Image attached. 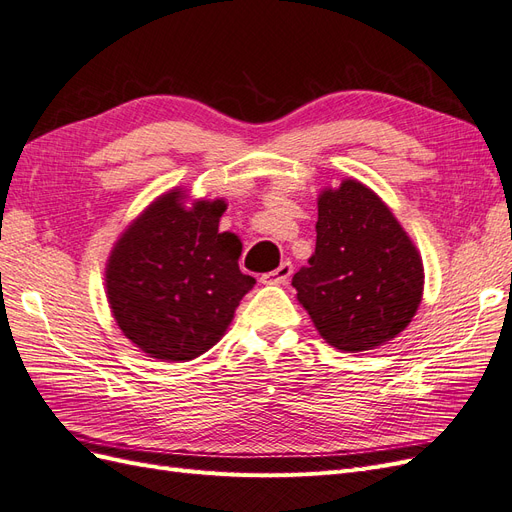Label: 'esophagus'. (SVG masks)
<instances>
[{
    "instance_id": "esophagus-1",
    "label": "esophagus",
    "mask_w": 512,
    "mask_h": 512,
    "mask_svg": "<svg viewBox=\"0 0 512 512\" xmlns=\"http://www.w3.org/2000/svg\"><path fill=\"white\" fill-rule=\"evenodd\" d=\"M290 275H292V262L286 260L275 271H269V273L262 275L260 282L262 284H269V286H282V284H286L290 280Z\"/></svg>"
}]
</instances>
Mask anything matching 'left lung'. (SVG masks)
I'll list each match as a JSON object with an SVG mask.
<instances>
[{
  "mask_svg": "<svg viewBox=\"0 0 512 512\" xmlns=\"http://www.w3.org/2000/svg\"><path fill=\"white\" fill-rule=\"evenodd\" d=\"M423 260L391 209L356 179L318 196L316 252L292 277L318 333L344 352L397 337L423 299Z\"/></svg>",
  "mask_w": 512,
  "mask_h": 512,
  "instance_id": "obj_1",
  "label": "left lung"
}]
</instances>
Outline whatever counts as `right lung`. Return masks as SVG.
I'll list each match as a JSON object with an SVG mask.
<instances>
[{
  "mask_svg": "<svg viewBox=\"0 0 512 512\" xmlns=\"http://www.w3.org/2000/svg\"><path fill=\"white\" fill-rule=\"evenodd\" d=\"M170 190L115 243L106 297L117 327L153 359L192 361L220 342L239 301L256 284L239 269L241 241L220 232L226 203Z\"/></svg>",
  "mask_w": 512,
  "mask_h": 512,
  "instance_id": "right-lung-1",
  "label": "right lung"
}]
</instances>
